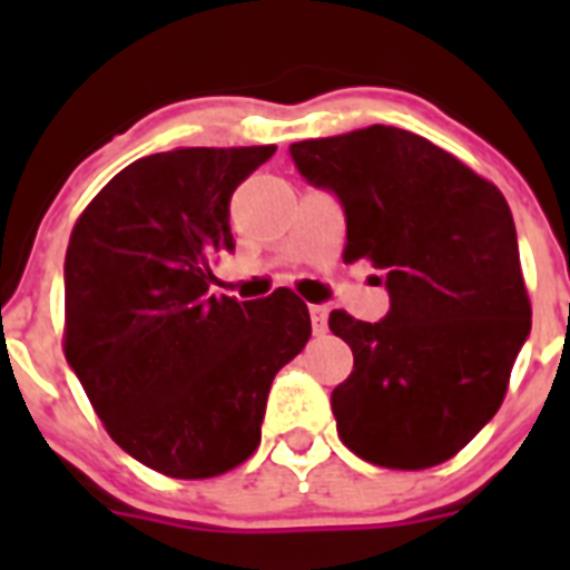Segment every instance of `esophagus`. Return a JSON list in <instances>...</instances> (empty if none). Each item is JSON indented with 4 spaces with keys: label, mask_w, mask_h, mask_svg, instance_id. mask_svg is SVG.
Here are the masks:
<instances>
[{
    "label": "esophagus",
    "mask_w": 570,
    "mask_h": 570,
    "mask_svg": "<svg viewBox=\"0 0 570 570\" xmlns=\"http://www.w3.org/2000/svg\"><path fill=\"white\" fill-rule=\"evenodd\" d=\"M311 311V325H314V334H325L328 331V308L325 305H308Z\"/></svg>",
    "instance_id": "esophagus-1"
}]
</instances>
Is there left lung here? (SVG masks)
<instances>
[{
	"instance_id": "obj_1",
	"label": "left lung",
	"mask_w": 570,
	"mask_h": 570,
	"mask_svg": "<svg viewBox=\"0 0 570 570\" xmlns=\"http://www.w3.org/2000/svg\"><path fill=\"white\" fill-rule=\"evenodd\" d=\"M308 185L340 199L345 262L371 259L391 311L331 331L354 371L331 394L336 431L385 468L440 465L491 422L531 334L505 196L411 130L371 128L291 145Z\"/></svg>"
}]
</instances>
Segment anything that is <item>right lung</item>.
Returning a JSON list of instances; mask_svg holds the SVG:
<instances>
[{
    "label": "right lung",
    "mask_w": 570,
    "mask_h": 570,
    "mask_svg": "<svg viewBox=\"0 0 570 570\" xmlns=\"http://www.w3.org/2000/svg\"><path fill=\"white\" fill-rule=\"evenodd\" d=\"M276 145L136 159L79 216L65 254V360L125 454L205 480L259 445L271 382L311 340L308 305L210 296L234 250L230 196Z\"/></svg>",
    "instance_id": "1"
}]
</instances>
